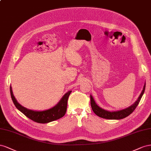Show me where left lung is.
Masks as SVG:
<instances>
[{
	"label": "left lung",
	"mask_w": 151,
	"mask_h": 151,
	"mask_svg": "<svg viewBox=\"0 0 151 151\" xmlns=\"http://www.w3.org/2000/svg\"><path fill=\"white\" fill-rule=\"evenodd\" d=\"M145 88V83L144 85L142 92L139 99H138L137 101L134 103V104H133L132 106L128 107L127 109L118 111L110 112L101 108V107H99L96 104V103L95 102L92 96H90V104H91L92 109L95 114L102 118H105L107 119H120L124 118L127 117L128 116L132 114L133 112L134 111L138 104H139L141 98L142 97L143 94L144 93Z\"/></svg>",
	"instance_id": "left-lung-1"
}]
</instances>
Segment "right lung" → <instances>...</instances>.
I'll return each mask as SVG.
<instances>
[{"instance_id":"obj_1","label":"right lung","mask_w":151,"mask_h":151,"mask_svg":"<svg viewBox=\"0 0 151 151\" xmlns=\"http://www.w3.org/2000/svg\"><path fill=\"white\" fill-rule=\"evenodd\" d=\"M10 92L12 102H13L16 108L23 113L27 118L38 123H47L61 118L66 114L68 99L71 91L68 92L63 97L58 104L52 108L42 111H35L25 108V107L20 105L16 100L14 95L12 93L11 87H10Z\"/></svg>"}]
</instances>
